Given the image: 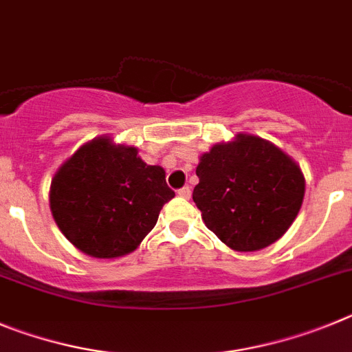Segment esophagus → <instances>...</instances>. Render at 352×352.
Returning <instances> with one entry per match:
<instances>
[{
  "label": "esophagus",
  "instance_id": "34e87169",
  "mask_svg": "<svg viewBox=\"0 0 352 352\" xmlns=\"http://www.w3.org/2000/svg\"><path fill=\"white\" fill-rule=\"evenodd\" d=\"M177 195H179L180 198H189V196H191V189H189V186H184V188H180L179 191H177Z\"/></svg>",
  "mask_w": 352,
  "mask_h": 352
}]
</instances>
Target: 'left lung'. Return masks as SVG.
<instances>
[{"label":"left lung","mask_w":352,"mask_h":352,"mask_svg":"<svg viewBox=\"0 0 352 352\" xmlns=\"http://www.w3.org/2000/svg\"><path fill=\"white\" fill-rule=\"evenodd\" d=\"M192 191L201 219L233 251L252 252L278 240L305 195L300 166L272 142L236 135L201 154Z\"/></svg>","instance_id":"8db88e82"}]
</instances>
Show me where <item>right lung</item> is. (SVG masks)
<instances>
[{
    "label": "right lung",
    "mask_w": 352,
    "mask_h": 352,
    "mask_svg": "<svg viewBox=\"0 0 352 352\" xmlns=\"http://www.w3.org/2000/svg\"><path fill=\"white\" fill-rule=\"evenodd\" d=\"M175 192L164 170L138 148L98 137L61 164L50 184V210L63 235L84 254L119 258L135 251Z\"/></svg>",
    "instance_id": "obj_1"
}]
</instances>
